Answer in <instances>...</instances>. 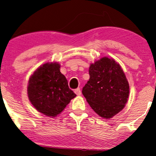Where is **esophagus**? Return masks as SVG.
I'll return each instance as SVG.
<instances>
[{"label":"esophagus","mask_w":156,"mask_h":156,"mask_svg":"<svg viewBox=\"0 0 156 156\" xmlns=\"http://www.w3.org/2000/svg\"><path fill=\"white\" fill-rule=\"evenodd\" d=\"M74 92H75V93H76L77 95H80V94H81V91H80V89L79 88H76V90H74Z\"/></svg>","instance_id":"1"}]
</instances>
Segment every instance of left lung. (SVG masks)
I'll use <instances>...</instances> for the list:
<instances>
[{
	"mask_svg": "<svg viewBox=\"0 0 156 156\" xmlns=\"http://www.w3.org/2000/svg\"><path fill=\"white\" fill-rule=\"evenodd\" d=\"M90 78L82 90L92 109L109 119L124 108L129 96V83L120 64L103 57L91 63Z\"/></svg>",
	"mask_w": 156,
	"mask_h": 156,
	"instance_id": "8db88e82",
	"label": "left lung"
}]
</instances>
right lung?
<instances>
[{"mask_svg":"<svg viewBox=\"0 0 156 156\" xmlns=\"http://www.w3.org/2000/svg\"><path fill=\"white\" fill-rule=\"evenodd\" d=\"M60 68L58 62L40 66L30 76L27 88L28 99L33 107L51 118L61 114L76 96L68 87V80Z\"/></svg>","mask_w":156,"mask_h":156,"instance_id":"add662e5","label":"right lung"}]
</instances>
